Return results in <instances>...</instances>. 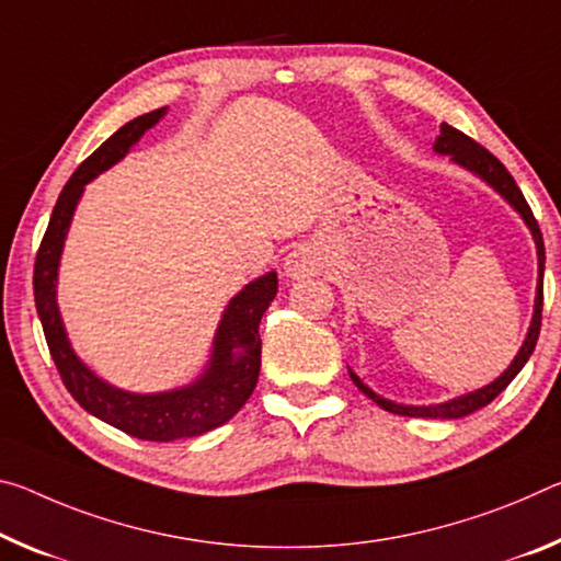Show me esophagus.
I'll list each match as a JSON object with an SVG mask.
<instances>
[{"label":"esophagus","mask_w":561,"mask_h":561,"mask_svg":"<svg viewBox=\"0 0 561 561\" xmlns=\"http://www.w3.org/2000/svg\"><path fill=\"white\" fill-rule=\"evenodd\" d=\"M319 270H322V256H319L317 249L309 244H299L284 256V274H287L289 279L312 277Z\"/></svg>","instance_id":"34e87169"}]
</instances>
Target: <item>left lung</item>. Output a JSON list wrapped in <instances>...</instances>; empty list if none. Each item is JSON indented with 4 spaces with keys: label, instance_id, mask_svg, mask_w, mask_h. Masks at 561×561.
Wrapping results in <instances>:
<instances>
[{
    "label": "left lung",
    "instance_id": "left-lung-1",
    "mask_svg": "<svg viewBox=\"0 0 561 561\" xmlns=\"http://www.w3.org/2000/svg\"><path fill=\"white\" fill-rule=\"evenodd\" d=\"M434 152L442 157H449L451 162L459 164L461 169H467V172H472L484 184L492 186V190L500 194V197L510 204L514 211H517L524 225H527V229L531 232V239H535V247H537V295H535V312H531L527 336H524L517 357L512 359L510 367H506L494 381H489V385L474 389V392L459 394V397L447 399V402H439V404L424 407V404L392 402V399L381 397L375 392V389L364 385V381L354 375L352 367H346V369H350V377L354 385H357L359 392L367 394L371 402L381 409H387V412L402 414V416H424V420H461V416L477 412V409H482L492 402L494 397H500L504 389L510 387V381L519 375L524 364H527V359L531 357V352H535L537 340H539V327H541V299H545V239H541L537 219H535V215H531L529 204H527V199H524V194L519 192L514 176L506 172V167L500 162V159H496L494 154H489L482 145H477L474 139H469L467 135H461L459 129L449 127L447 122H442L439 137L434 139Z\"/></svg>",
    "mask_w": 561,
    "mask_h": 561
}]
</instances>
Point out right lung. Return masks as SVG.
<instances>
[{"label": "right lung", "instance_id": "1", "mask_svg": "<svg viewBox=\"0 0 561 561\" xmlns=\"http://www.w3.org/2000/svg\"><path fill=\"white\" fill-rule=\"evenodd\" d=\"M167 114V106L124 124L104 141L92 157L77 167L72 180L65 184L51 211L47 234L34 262V301L47 336L49 354L59 377L79 407L96 420L117 426L129 437L147 442H174L217 430L244 407L252 397L262 367L260 322L266 307L277 297V272H266L260 279L244 284L221 312L209 359L202 375L190 385L164 389V392H129L102 379L94 369L77 357L67 336L65 319L57 305L59 262L72 227V217L84 186L106 169L122 162L129 149L145 137Z\"/></svg>", "mask_w": 561, "mask_h": 561}]
</instances>
